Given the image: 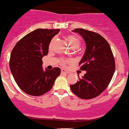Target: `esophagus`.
<instances>
[{
	"label": "esophagus",
	"mask_w": 129,
	"mask_h": 129,
	"mask_svg": "<svg viewBox=\"0 0 129 129\" xmlns=\"http://www.w3.org/2000/svg\"><path fill=\"white\" fill-rule=\"evenodd\" d=\"M68 72L67 71V70H65L64 68H62V70H61V74H68Z\"/></svg>",
	"instance_id": "esophagus-1"
}]
</instances>
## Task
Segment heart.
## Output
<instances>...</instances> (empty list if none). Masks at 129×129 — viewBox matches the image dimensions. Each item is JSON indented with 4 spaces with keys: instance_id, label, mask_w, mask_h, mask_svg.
<instances>
[{
    "instance_id": "obj_1",
    "label": "heart",
    "mask_w": 129,
    "mask_h": 129,
    "mask_svg": "<svg viewBox=\"0 0 129 129\" xmlns=\"http://www.w3.org/2000/svg\"><path fill=\"white\" fill-rule=\"evenodd\" d=\"M67 41H68V42L69 43L72 48H77L80 45V41H79V39L74 37V36H71V35L68 36L67 37ZM52 43H53V41L52 42ZM66 62L67 61H64V64H65Z\"/></svg>"
}]
</instances>
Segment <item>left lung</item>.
<instances>
[{
	"label": "left lung",
	"instance_id": "8db88e82",
	"mask_svg": "<svg viewBox=\"0 0 129 129\" xmlns=\"http://www.w3.org/2000/svg\"><path fill=\"white\" fill-rule=\"evenodd\" d=\"M83 37L86 44L85 54L79 64L85 70L84 76L70 85L73 93L81 99L89 100L107 88L115 71V61L108 42L97 33L82 28L72 30Z\"/></svg>",
	"mask_w": 129,
	"mask_h": 129
}]
</instances>
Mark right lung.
<instances>
[{"instance_id":"obj_1","label":"right lung","mask_w":129,"mask_h":129,"mask_svg":"<svg viewBox=\"0 0 129 129\" xmlns=\"http://www.w3.org/2000/svg\"><path fill=\"white\" fill-rule=\"evenodd\" d=\"M59 29H37L25 35L11 53L10 68L20 89L26 94L38 96L52 88L61 69L43 68L42 59L47 55L49 45Z\"/></svg>"}]
</instances>
